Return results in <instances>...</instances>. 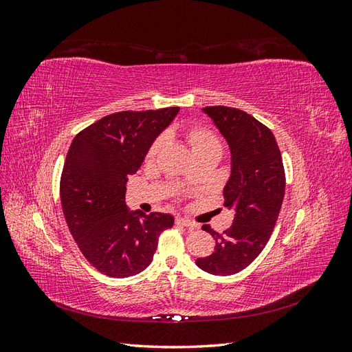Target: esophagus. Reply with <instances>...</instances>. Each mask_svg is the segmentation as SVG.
<instances>
[{
  "mask_svg": "<svg viewBox=\"0 0 352 352\" xmlns=\"http://www.w3.org/2000/svg\"><path fill=\"white\" fill-rule=\"evenodd\" d=\"M176 225H177V226H185V228H188V229L197 228V223L190 221V220H188V219H182V217H177V219H176Z\"/></svg>",
  "mask_w": 352,
  "mask_h": 352,
  "instance_id": "esophagus-1",
  "label": "esophagus"
}]
</instances>
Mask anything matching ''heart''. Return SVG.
<instances>
[{
    "label": "heart",
    "mask_w": 352,
    "mask_h": 352,
    "mask_svg": "<svg viewBox=\"0 0 352 352\" xmlns=\"http://www.w3.org/2000/svg\"><path fill=\"white\" fill-rule=\"evenodd\" d=\"M188 140L190 144V148H192V151H198V150H206V148H219L220 150V142L216 138V135H212L210 131L206 129H194L190 131L188 135ZM166 138L164 136H160L158 140L153 144L150 153H148V157H154L162 145L164 144Z\"/></svg>",
    "instance_id": "b5f03b06"
}]
</instances>
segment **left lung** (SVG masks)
I'll list each match as a JSON object with an SVG mask.
<instances>
[{"mask_svg": "<svg viewBox=\"0 0 352 352\" xmlns=\"http://www.w3.org/2000/svg\"><path fill=\"white\" fill-rule=\"evenodd\" d=\"M230 151V176L223 189L225 207L233 211L232 226L214 238V252L197 258L210 274L230 276L258 257L274 229L285 195V170L280 150L269 127L238 109L204 107Z\"/></svg>", "mask_w": 352, "mask_h": 352, "instance_id": "1", "label": "left lung"}]
</instances>
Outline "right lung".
I'll use <instances>...</instances> for the list:
<instances>
[{
    "instance_id": "add662e5",
    "label": "right lung",
    "mask_w": 352,
    "mask_h": 352,
    "mask_svg": "<svg viewBox=\"0 0 352 352\" xmlns=\"http://www.w3.org/2000/svg\"><path fill=\"white\" fill-rule=\"evenodd\" d=\"M179 107L105 116L74 136L63 167L61 207L73 239L95 269L129 278L151 264L168 212L145 214L126 204V182Z\"/></svg>"
}]
</instances>
